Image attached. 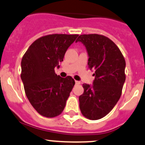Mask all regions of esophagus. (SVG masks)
I'll use <instances>...</instances> for the list:
<instances>
[{
  "instance_id": "1",
  "label": "esophagus",
  "mask_w": 145,
  "mask_h": 145,
  "mask_svg": "<svg viewBox=\"0 0 145 145\" xmlns=\"http://www.w3.org/2000/svg\"><path fill=\"white\" fill-rule=\"evenodd\" d=\"M75 84H76V85L80 84V82H79V81H75Z\"/></svg>"
}]
</instances>
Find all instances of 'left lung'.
Returning <instances> with one entry per match:
<instances>
[{"instance_id":"1","label":"left lung","mask_w":145,"mask_h":145,"mask_svg":"<svg viewBox=\"0 0 145 145\" xmlns=\"http://www.w3.org/2000/svg\"><path fill=\"white\" fill-rule=\"evenodd\" d=\"M76 42L85 46L88 68L95 72L93 85L83 84L79 108L86 118L96 120L106 116L119 100L126 79V62L118 46L104 36L82 35Z\"/></svg>"}]
</instances>
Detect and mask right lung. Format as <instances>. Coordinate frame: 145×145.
Here are the masks:
<instances>
[{"instance_id":"1","label":"right lung","mask_w":145,"mask_h":145,"mask_svg":"<svg viewBox=\"0 0 145 145\" xmlns=\"http://www.w3.org/2000/svg\"><path fill=\"white\" fill-rule=\"evenodd\" d=\"M78 35H50L29 46L21 61V80L29 102L41 116L54 118L66 106L74 80L54 72Z\"/></svg>"}]
</instances>
